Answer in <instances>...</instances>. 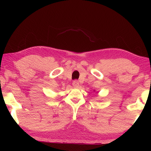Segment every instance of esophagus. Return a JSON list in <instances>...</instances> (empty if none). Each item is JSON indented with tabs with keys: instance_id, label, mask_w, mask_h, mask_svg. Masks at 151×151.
<instances>
[{
	"instance_id": "1",
	"label": "esophagus",
	"mask_w": 151,
	"mask_h": 151,
	"mask_svg": "<svg viewBox=\"0 0 151 151\" xmlns=\"http://www.w3.org/2000/svg\"><path fill=\"white\" fill-rule=\"evenodd\" d=\"M72 85H73V86L75 87V88H77V87H78V86H79V81H77V80H74V81H73Z\"/></svg>"
}]
</instances>
